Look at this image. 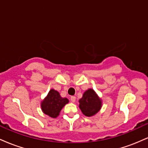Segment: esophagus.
Instances as JSON below:
<instances>
[{
    "instance_id": "obj_1",
    "label": "esophagus",
    "mask_w": 148,
    "mask_h": 148,
    "mask_svg": "<svg viewBox=\"0 0 148 148\" xmlns=\"http://www.w3.org/2000/svg\"><path fill=\"white\" fill-rule=\"evenodd\" d=\"M70 100H71V101H72V102H75L76 97L72 96V97H71V98H70Z\"/></svg>"
}]
</instances>
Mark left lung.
I'll list each match as a JSON object with an SVG mask.
<instances>
[{"instance_id":"obj_1","label":"left lung","mask_w":148,"mask_h":148,"mask_svg":"<svg viewBox=\"0 0 148 148\" xmlns=\"http://www.w3.org/2000/svg\"><path fill=\"white\" fill-rule=\"evenodd\" d=\"M79 108L83 114L88 117L93 116L99 111L101 107V99L94 90L88 89L79 99Z\"/></svg>"}]
</instances>
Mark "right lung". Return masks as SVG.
<instances>
[{"label": "right lung", "mask_w": 148, "mask_h": 148, "mask_svg": "<svg viewBox=\"0 0 148 148\" xmlns=\"http://www.w3.org/2000/svg\"><path fill=\"white\" fill-rule=\"evenodd\" d=\"M69 102L67 98H62L59 92L51 89L41 103L42 111L46 115L53 118H57L62 108Z\"/></svg>", "instance_id": "obj_1"}]
</instances>
